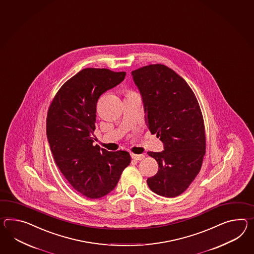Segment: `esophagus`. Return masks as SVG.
I'll return each instance as SVG.
<instances>
[{
    "instance_id": "obj_1",
    "label": "esophagus",
    "mask_w": 254,
    "mask_h": 254,
    "mask_svg": "<svg viewBox=\"0 0 254 254\" xmlns=\"http://www.w3.org/2000/svg\"><path fill=\"white\" fill-rule=\"evenodd\" d=\"M131 158L133 160H136V161H140L145 158V155L143 154H134V153H131Z\"/></svg>"
}]
</instances>
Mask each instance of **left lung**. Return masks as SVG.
Returning a JSON list of instances; mask_svg holds the SVG:
<instances>
[{
  "mask_svg": "<svg viewBox=\"0 0 254 254\" xmlns=\"http://www.w3.org/2000/svg\"><path fill=\"white\" fill-rule=\"evenodd\" d=\"M142 97L146 123L164 150L149 151L159 171L147 180L150 190L165 197L186 191L196 177L205 153L204 119L197 99L181 76L162 64L132 71Z\"/></svg>",
  "mask_w": 254,
  "mask_h": 254,
  "instance_id": "8db88e82",
  "label": "left lung"
}]
</instances>
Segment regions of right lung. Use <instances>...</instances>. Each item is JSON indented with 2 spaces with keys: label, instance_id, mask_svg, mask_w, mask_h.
Returning <instances> with one entry per match:
<instances>
[{
  "label": "right lung",
  "instance_id": "1",
  "mask_svg": "<svg viewBox=\"0 0 254 254\" xmlns=\"http://www.w3.org/2000/svg\"><path fill=\"white\" fill-rule=\"evenodd\" d=\"M125 77V71L83 68L61 87L48 111L47 136L57 166L77 192L91 199L113 191L131 161L127 151L93 144L97 101Z\"/></svg>",
  "mask_w": 254,
  "mask_h": 254
}]
</instances>
